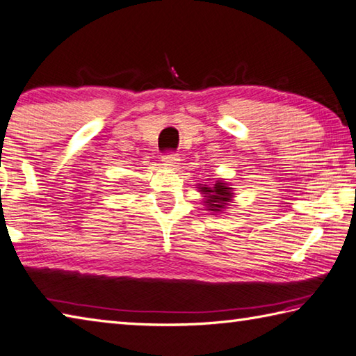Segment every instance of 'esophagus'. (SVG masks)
Returning <instances> with one entry per match:
<instances>
[{
	"instance_id": "obj_1",
	"label": "esophagus",
	"mask_w": 356,
	"mask_h": 356,
	"mask_svg": "<svg viewBox=\"0 0 356 356\" xmlns=\"http://www.w3.org/2000/svg\"><path fill=\"white\" fill-rule=\"evenodd\" d=\"M161 161H163L164 165L167 167H177L179 164V158L177 155H173V153H164V155L161 156Z\"/></svg>"
}]
</instances>
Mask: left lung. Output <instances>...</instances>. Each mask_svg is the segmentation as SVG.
<instances>
[{
  "instance_id": "obj_1",
  "label": "left lung",
  "mask_w": 356,
  "mask_h": 356,
  "mask_svg": "<svg viewBox=\"0 0 356 356\" xmlns=\"http://www.w3.org/2000/svg\"><path fill=\"white\" fill-rule=\"evenodd\" d=\"M201 189V192L206 193L207 200L204 203L207 204V207H211L209 211L217 212L220 209H223V206L232 198V187H227L226 183H221V181H217L216 184L212 187H207L206 184L203 187H198Z\"/></svg>"
}]
</instances>
